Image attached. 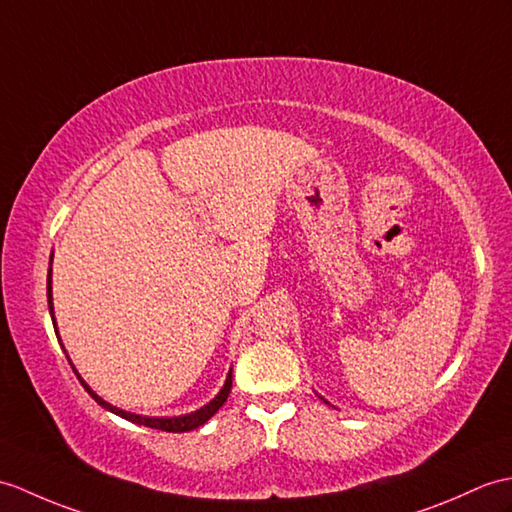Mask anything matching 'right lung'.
Returning <instances> with one entry per match:
<instances>
[{
  "label": "right lung",
  "mask_w": 512,
  "mask_h": 512,
  "mask_svg": "<svg viewBox=\"0 0 512 512\" xmlns=\"http://www.w3.org/2000/svg\"><path fill=\"white\" fill-rule=\"evenodd\" d=\"M52 257H54V253H52ZM47 305H50V314H52V323H54V331H56V336H58V327H56V318H54V303H52V259H50V270H47ZM65 351V349H63ZM65 355H67V351H65ZM69 360V358H67ZM69 364H71V360H69ZM71 368H74V373L78 375V371H76V366L71 364ZM231 371H229V375H227V382H224V386L220 388V392L216 397H213L207 406H202L200 410H196V412H189V414H181V417H141V414H135V412H126V410H120V408H115V406H111V403H106L102 397H98L95 395V392L87 386V382L85 379H82L80 375H78V379H80V384L85 386V390L89 392V395L100 403L102 408H106L109 412H113V414H117V417H122V419H126V421H130V423H139V425H146V427H154V430H161V432H189V430H196V427H200V425H205L213 414H216L220 408H222V403L227 401V397H229V392H231V386H233V382H231Z\"/></svg>",
  "instance_id": "add662e5"
}]
</instances>
